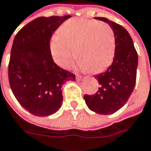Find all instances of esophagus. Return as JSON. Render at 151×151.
I'll return each mask as SVG.
<instances>
[{
    "mask_svg": "<svg viewBox=\"0 0 151 151\" xmlns=\"http://www.w3.org/2000/svg\"><path fill=\"white\" fill-rule=\"evenodd\" d=\"M76 79L78 80V81H81V80L82 79V76H78V75H77V76H76Z\"/></svg>",
    "mask_w": 151,
    "mask_h": 151,
    "instance_id": "1",
    "label": "esophagus"
}]
</instances>
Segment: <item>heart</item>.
<instances>
[{"instance_id":"b5f03b06","label":"heart","mask_w":151,"mask_h":151,"mask_svg":"<svg viewBox=\"0 0 151 151\" xmlns=\"http://www.w3.org/2000/svg\"><path fill=\"white\" fill-rule=\"evenodd\" d=\"M50 49L54 62L64 69L71 67L76 55L77 69L99 73L106 69L114 58L115 35L105 23L71 19L59 28L58 35L51 41Z\"/></svg>"}]
</instances>
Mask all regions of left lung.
<instances>
[{"label":"left lung","mask_w":151,"mask_h":151,"mask_svg":"<svg viewBox=\"0 0 151 151\" xmlns=\"http://www.w3.org/2000/svg\"><path fill=\"white\" fill-rule=\"evenodd\" d=\"M112 28L116 49L113 62L109 68L94 77L100 87L93 95H84L87 107L100 115H110L127 102L136 83L138 54L127 30L106 18H95Z\"/></svg>","instance_id":"1"}]
</instances>
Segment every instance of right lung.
Here are the masks:
<instances>
[{
    "label": "right lung",
    "mask_w": 151,
    "mask_h": 151,
    "mask_svg": "<svg viewBox=\"0 0 151 151\" xmlns=\"http://www.w3.org/2000/svg\"><path fill=\"white\" fill-rule=\"evenodd\" d=\"M70 18H37L14 37L8 65L9 84L21 106L36 116L56 113L63 103V84L76 81L74 74L53 62L50 50L52 35Z\"/></svg>",
    "instance_id": "right-lung-1"
}]
</instances>
